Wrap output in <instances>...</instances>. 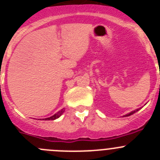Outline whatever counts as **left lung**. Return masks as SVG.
<instances>
[{
    "label": "left lung",
    "instance_id": "obj_1",
    "mask_svg": "<svg viewBox=\"0 0 160 160\" xmlns=\"http://www.w3.org/2000/svg\"><path fill=\"white\" fill-rule=\"evenodd\" d=\"M142 108V107H140V108H138V109H136V110H135V111H131V112H130V113H128V114H125V115H124V116H130V115H131V114H135V112H137V111H139V110H140V109Z\"/></svg>",
    "mask_w": 160,
    "mask_h": 160
}]
</instances>
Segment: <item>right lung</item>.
Segmentation results:
<instances>
[{"mask_svg": "<svg viewBox=\"0 0 160 160\" xmlns=\"http://www.w3.org/2000/svg\"><path fill=\"white\" fill-rule=\"evenodd\" d=\"M64 111H65V110H64V108H63V109H62V110H60V111H59L58 112H57V113H56V114H53V115H52L51 117H49V118H43V119H45V120H54V119H57V118H58L59 117H60L61 115H62V114H63V113H64Z\"/></svg>", "mask_w": 160, "mask_h": 160, "instance_id": "1", "label": "right lung"}]
</instances>
